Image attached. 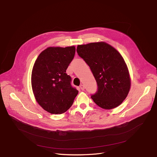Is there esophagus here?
Segmentation results:
<instances>
[{"label":"esophagus","mask_w":157,"mask_h":157,"mask_svg":"<svg viewBox=\"0 0 157 157\" xmlns=\"http://www.w3.org/2000/svg\"><path fill=\"white\" fill-rule=\"evenodd\" d=\"M79 88H80V89H81V90H85V86H84V85H81L79 86Z\"/></svg>","instance_id":"1"}]
</instances>
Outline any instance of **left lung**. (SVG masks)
Instances as JSON below:
<instances>
[{
    "label": "left lung",
    "mask_w": 157,
    "mask_h": 157,
    "mask_svg": "<svg viewBox=\"0 0 157 157\" xmlns=\"http://www.w3.org/2000/svg\"><path fill=\"white\" fill-rule=\"evenodd\" d=\"M78 55L90 66L98 85L91 95L100 107L110 110L120 105L131 88L128 66L119 52L104 41L79 45Z\"/></svg>",
    "instance_id": "1"
}]
</instances>
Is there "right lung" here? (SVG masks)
Masks as SVG:
<instances>
[{
  "instance_id": "obj_1",
  "label": "right lung",
  "mask_w": 157,
  "mask_h": 157,
  "mask_svg": "<svg viewBox=\"0 0 157 157\" xmlns=\"http://www.w3.org/2000/svg\"><path fill=\"white\" fill-rule=\"evenodd\" d=\"M75 46L50 47L40 54L31 72L36 101L47 112L61 114L72 105L78 91L71 85L66 69L75 57Z\"/></svg>"
}]
</instances>
